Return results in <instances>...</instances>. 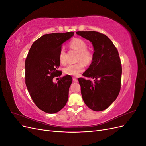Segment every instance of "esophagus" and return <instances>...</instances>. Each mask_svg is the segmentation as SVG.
<instances>
[{"label":"esophagus","mask_w":146,"mask_h":146,"mask_svg":"<svg viewBox=\"0 0 146 146\" xmlns=\"http://www.w3.org/2000/svg\"><path fill=\"white\" fill-rule=\"evenodd\" d=\"M72 79H73V81L74 82H78V79L77 78H76V77H73L72 78Z\"/></svg>","instance_id":"obj_1"}]
</instances>
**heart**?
<instances>
[{"instance_id":"obj_1","label":"heart","mask_w":146,"mask_h":146,"mask_svg":"<svg viewBox=\"0 0 146 146\" xmlns=\"http://www.w3.org/2000/svg\"><path fill=\"white\" fill-rule=\"evenodd\" d=\"M70 46L74 50L79 52L78 60H82L85 62H89L92 58V53L91 50L87 49L86 42L80 38H75L70 42ZM65 50L61 48L59 53V59L61 63L66 62ZM85 69V64L80 61L77 63L69 64L66 66L64 69V72L66 74L70 76H77L79 74L82 72Z\"/></svg>"}]
</instances>
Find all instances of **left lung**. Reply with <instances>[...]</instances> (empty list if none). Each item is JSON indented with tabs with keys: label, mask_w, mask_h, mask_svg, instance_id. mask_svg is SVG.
Masks as SVG:
<instances>
[{
	"label": "left lung",
	"mask_w": 146,
	"mask_h": 146,
	"mask_svg": "<svg viewBox=\"0 0 146 146\" xmlns=\"http://www.w3.org/2000/svg\"><path fill=\"white\" fill-rule=\"evenodd\" d=\"M76 33L89 40L94 50L92 63L83 74L91 80L78 78L83 100L93 111H103L116 99L120 92L122 66L118 51L104 34L95 31Z\"/></svg>",
	"instance_id": "obj_1"
}]
</instances>
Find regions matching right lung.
Listing matches in <instances>:
<instances>
[{
  "mask_svg": "<svg viewBox=\"0 0 146 146\" xmlns=\"http://www.w3.org/2000/svg\"><path fill=\"white\" fill-rule=\"evenodd\" d=\"M74 35L70 32L43 35L33 43L26 58V86L34 103L45 113L58 112L68 102L72 77L67 75L57 83L53 78L62 74L58 70L59 53L63 44Z\"/></svg>",
  "mask_w": 146,
  "mask_h": 146,
  "instance_id": "add662e5",
  "label": "right lung"
}]
</instances>
